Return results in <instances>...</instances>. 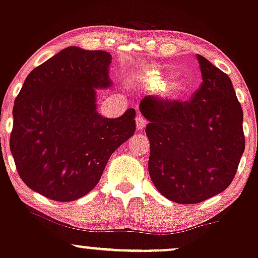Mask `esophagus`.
Returning a JSON list of instances; mask_svg holds the SVG:
<instances>
[{
  "label": "esophagus",
  "instance_id": "34e87169",
  "mask_svg": "<svg viewBox=\"0 0 258 258\" xmlns=\"http://www.w3.org/2000/svg\"><path fill=\"white\" fill-rule=\"evenodd\" d=\"M146 124H147V121H146V118L143 117V116L138 115L136 117V127H137L138 131H141V130L145 128Z\"/></svg>",
  "mask_w": 258,
  "mask_h": 258
}]
</instances>
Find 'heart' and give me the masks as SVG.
<instances>
[{
  "instance_id": "obj_1",
  "label": "heart",
  "mask_w": 258,
  "mask_h": 258,
  "mask_svg": "<svg viewBox=\"0 0 258 258\" xmlns=\"http://www.w3.org/2000/svg\"><path fill=\"white\" fill-rule=\"evenodd\" d=\"M175 70L173 68L158 70L147 77L146 83L152 88H161L159 95L165 100L175 101L185 97L191 89V81L188 78L174 77Z\"/></svg>"
}]
</instances>
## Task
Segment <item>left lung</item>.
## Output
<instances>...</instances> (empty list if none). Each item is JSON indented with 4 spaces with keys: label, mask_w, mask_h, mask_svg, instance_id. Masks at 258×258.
<instances>
[{
    "label": "left lung",
    "mask_w": 258,
    "mask_h": 258,
    "mask_svg": "<svg viewBox=\"0 0 258 258\" xmlns=\"http://www.w3.org/2000/svg\"><path fill=\"white\" fill-rule=\"evenodd\" d=\"M203 83L190 101L145 97L148 172L170 202L197 204L231 184L245 151L243 113L229 75L198 55Z\"/></svg>",
    "instance_id": "1"
}]
</instances>
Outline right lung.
I'll list each match as a JSON object with an SVG mask.
<instances>
[{
	"label": "right lung",
	"mask_w": 258,
	"mask_h": 258,
	"mask_svg": "<svg viewBox=\"0 0 258 258\" xmlns=\"http://www.w3.org/2000/svg\"><path fill=\"white\" fill-rule=\"evenodd\" d=\"M112 56L68 47L34 68L13 106L10 148L28 188L73 202L99 183L111 154L136 131V111L117 118L97 112L96 89L112 85Z\"/></svg>",
	"instance_id": "obj_1"
}]
</instances>
